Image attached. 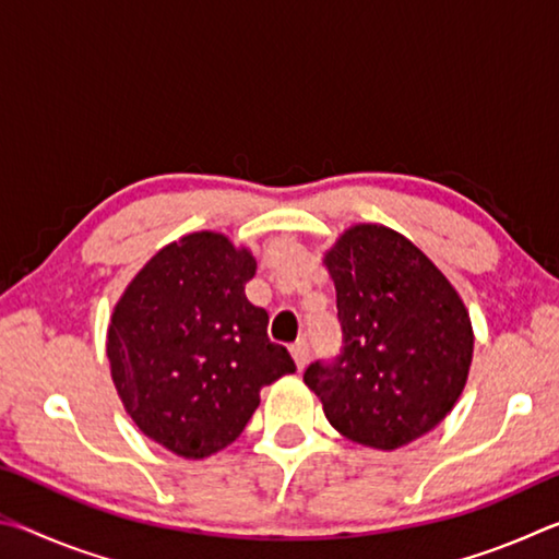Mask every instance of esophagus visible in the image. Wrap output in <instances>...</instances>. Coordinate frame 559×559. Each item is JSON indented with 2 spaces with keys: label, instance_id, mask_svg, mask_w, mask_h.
I'll return each instance as SVG.
<instances>
[{
  "label": "esophagus",
  "instance_id": "obj_1",
  "mask_svg": "<svg viewBox=\"0 0 559 559\" xmlns=\"http://www.w3.org/2000/svg\"><path fill=\"white\" fill-rule=\"evenodd\" d=\"M290 355H293V359H296V367H298V370H306L308 357H310V349H308V343H306V340H298V343L290 347Z\"/></svg>",
  "mask_w": 559,
  "mask_h": 559
}]
</instances>
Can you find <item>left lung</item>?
Listing matches in <instances>:
<instances>
[{
	"instance_id": "8db88e82",
	"label": "left lung",
	"mask_w": 559,
	"mask_h": 559,
	"mask_svg": "<svg viewBox=\"0 0 559 559\" xmlns=\"http://www.w3.org/2000/svg\"><path fill=\"white\" fill-rule=\"evenodd\" d=\"M343 349L302 380L328 421L362 447L392 451L443 421L468 380L473 330L456 288L416 246L357 224L325 253Z\"/></svg>"
}]
</instances>
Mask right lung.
Returning a JSON list of instances; mask_svg holds the SVG:
<instances>
[{
    "mask_svg": "<svg viewBox=\"0 0 559 559\" xmlns=\"http://www.w3.org/2000/svg\"><path fill=\"white\" fill-rule=\"evenodd\" d=\"M251 251L197 231L165 246L130 281L108 328L110 374L138 429L185 459L239 439L261 386L296 372L243 286Z\"/></svg>",
    "mask_w": 559,
    "mask_h": 559,
    "instance_id": "1",
    "label": "right lung"
}]
</instances>
